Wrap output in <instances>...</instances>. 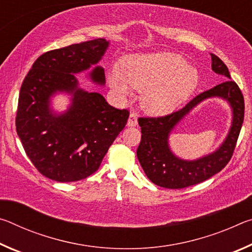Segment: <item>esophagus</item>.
I'll return each instance as SVG.
<instances>
[{"instance_id":"esophagus-1","label":"esophagus","mask_w":252,"mask_h":252,"mask_svg":"<svg viewBox=\"0 0 252 252\" xmlns=\"http://www.w3.org/2000/svg\"><path fill=\"white\" fill-rule=\"evenodd\" d=\"M138 125V116L135 113H131L129 117V120H127V126H135Z\"/></svg>"}]
</instances>
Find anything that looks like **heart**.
I'll return each mask as SVG.
<instances>
[{"mask_svg":"<svg viewBox=\"0 0 252 252\" xmlns=\"http://www.w3.org/2000/svg\"><path fill=\"white\" fill-rule=\"evenodd\" d=\"M109 83L122 95L129 84L146 92L143 104L155 114L168 113L183 103L198 85V73L185 59L173 53L133 55L126 59L122 72L114 67Z\"/></svg>","mask_w":252,"mask_h":252,"instance_id":"1","label":"heart"}]
</instances>
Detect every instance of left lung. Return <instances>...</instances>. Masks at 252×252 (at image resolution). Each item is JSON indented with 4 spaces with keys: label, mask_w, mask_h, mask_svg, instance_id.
<instances>
[{
    "label": "left lung",
    "mask_w": 252,
    "mask_h": 252,
    "mask_svg": "<svg viewBox=\"0 0 252 252\" xmlns=\"http://www.w3.org/2000/svg\"><path fill=\"white\" fill-rule=\"evenodd\" d=\"M212 70L229 80L216 85L193 97L182 109L163 117L139 118L141 126V142L136 156L147 177L155 185L167 189H183L194 186L220 172L232 158L245 118V100L240 88L230 80V73L222 60L211 53ZM211 96L227 99L233 108L234 120L232 129L225 142L211 155L194 161L179 159L169 150L167 138L169 132L190 109L200 101Z\"/></svg>",
    "instance_id": "obj_1"
}]
</instances>
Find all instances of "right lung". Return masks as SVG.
Returning a JSON list of instances; mask_svg holds the SVG:
<instances>
[{
	"mask_svg": "<svg viewBox=\"0 0 252 252\" xmlns=\"http://www.w3.org/2000/svg\"><path fill=\"white\" fill-rule=\"evenodd\" d=\"M109 42L94 39L48 51L36 59L19 95L15 126L24 151L37 171L59 182L90 177L101 165L130 112L111 106L100 93L78 88L73 73L88 70L103 57ZM91 79L105 83L95 66ZM58 91L74 95L70 109L55 116L49 97Z\"/></svg>",
	"mask_w": 252,
	"mask_h": 252,
	"instance_id": "obj_1",
	"label": "right lung"
}]
</instances>
